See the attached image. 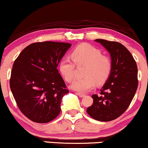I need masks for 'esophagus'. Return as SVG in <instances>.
Masks as SVG:
<instances>
[{
	"label": "esophagus",
	"instance_id": "34e87169",
	"mask_svg": "<svg viewBox=\"0 0 148 148\" xmlns=\"http://www.w3.org/2000/svg\"><path fill=\"white\" fill-rule=\"evenodd\" d=\"M78 95H79L80 97H84L86 95H85V94H83V93H78Z\"/></svg>",
	"mask_w": 148,
	"mask_h": 148
}]
</instances>
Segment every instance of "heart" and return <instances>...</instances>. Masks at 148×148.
I'll use <instances>...</instances> for the list:
<instances>
[{"mask_svg": "<svg viewBox=\"0 0 148 148\" xmlns=\"http://www.w3.org/2000/svg\"><path fill=\"white\" fill-rule=\"evenodd\" d=\"M71 56L74 60L62 59L59 63L60 72L66 81L70 83L76 74V65H86L83 71L84 76L76 79L71 86L72 89L79 92H86L97 84L102 85L108 80L112 70L111 59L103 56L101 51L87 43L78 45L72 50Z\"/></svg>", "mask_w": 148, "mask_h": 148, "instance_id": "b5f03b06", "label": "heart"}]
</instances>
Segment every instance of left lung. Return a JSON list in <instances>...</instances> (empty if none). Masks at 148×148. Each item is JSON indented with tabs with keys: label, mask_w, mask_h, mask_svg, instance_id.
<instances>
[{
	"label": "left lung",
	"mask_w": 148,
	"mask_h": 148,
	"mask_svg": "<svg viewBox=\"0 0 148 148\" xmlns=\"http://www.w3.org/2000/svg\"><path fill=\"white\" fill-rule=\"evenodd\" d=\"M110 53L112 70L100 95H92L93 103L87 108L93 119L108 122L120 117L127 109L138 88V68L134 57L118 42L97 39Z\"/></svg>",
	"instance_id": "left-lung-1"
}]
</instances>
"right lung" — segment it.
<instances>
[{"mask_svg": "<svg viewBox=\"0 0 148 148\" xmlns=\"http://www.w3.org/2000/svg\"><path fill=\"white\" fill-rule=\"evenodd\" d=\"M71 46L65 42H35L14 60L10 89L19 110L31 121L47 123L60 113L61 100L69 90L57 67Z\"/></svg>", "mask_w": 148, "mask_h": 148, "instance_id": "1", "label": "right lung"}]
</instances>
